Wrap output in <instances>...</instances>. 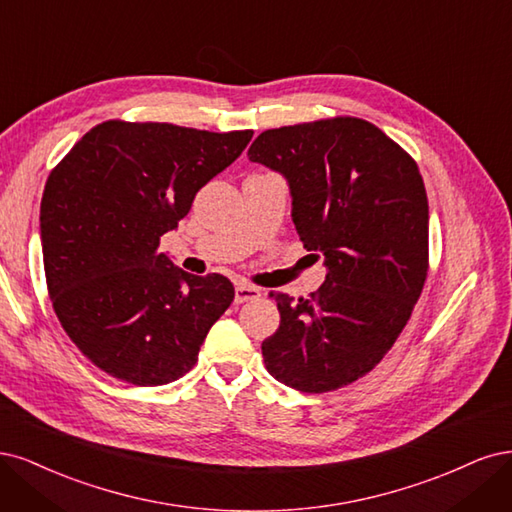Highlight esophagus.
I'll list each match as a JSON object with an SVG mask.
<instances>
[{
    "label": "esophagus",
    "instance_id": "esophagus-1",
    "mask_svg": "<svg viewBox=\"0 0 512 512\" xmlns=\"http://www.w3.org/2000/svg\"><path fill=\"white\" fill-rule=\"evenodd\" d=\"M261 295V291L257 289V287H253V285H246V283H238L236 285V295H234V300H236V304H244V302H253V300H257Z\"/></svg>",
    "mask_w": 512,
    "mask_h": 512
}]
</instances>
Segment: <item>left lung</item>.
Returning <instances> with one entry per match:
<instances>
[{"instance_id": "left-lung-1", "label": "left lung", "mask_w": 512, "mask_h": 512, "mask_svg": "<svg viewBox=\"0 0 512 512\" xmlns=\"http://www.w3.org/2000/svg\"><path fill=\"white\" fill-rule=\"evenodd\" d=\"M249 159L287 180L304 249L327 268L308 298L272 293L280 325L261 344L266 368L306 393L351 385L398 340L425 283L430 208L417 163L353 117L263 131Z\"/></svg>"}]
</instances>
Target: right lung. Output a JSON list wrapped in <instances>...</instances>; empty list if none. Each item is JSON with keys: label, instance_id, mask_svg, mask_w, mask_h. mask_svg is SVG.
Segmentation results:
<instances>
[{"label": "right lung", "instance_id": "obj_1", "mask_svg": "<svg viewBox=\"0 0 512 512\" xmlns=\"http://www.w3.org/2000/svg\"><path fill=\"white\" fill-rule=\"evenodd\" d=\"M251 138L249 129L106 121L48 176L40 204L48 295L65 334L106 374L157 387L195 366L234 285L176 268L159 238Z\"/></svg>", "mask_w": 512, "mask_h": 512}]
</instances>
